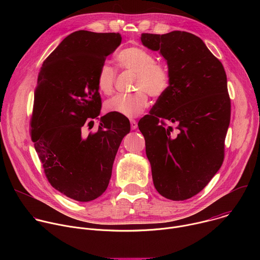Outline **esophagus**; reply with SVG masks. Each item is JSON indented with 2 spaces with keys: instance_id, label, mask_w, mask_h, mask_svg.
<instances>
[{
  "instance_id": "1",
  "label": "esophagus",
  "mask_w": 260,
  "mask_h": 260,
  "mask_svg": "<svg viewBox=\"0 0 260 260\" xmlns=\"http://www.w3.org/2000/svg\"><path fill=\"white\" fill-rule=\"evenodd\" d=\"M131 127H132V129H137L138 122L136 120H134V119H131Z\"/></svg>"
}]
</instances>
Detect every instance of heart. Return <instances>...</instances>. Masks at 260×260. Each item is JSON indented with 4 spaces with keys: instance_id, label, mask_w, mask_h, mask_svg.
Segmentation results:
<instances>
[{
    "instance_id": "b5f03b06",
    "label": "heart",
    "mask_w": 260,
    "mask_h": 260,
    "mask_svg": "<svg viewBox=\"0 0 260 260\" xmlns=\"http://www.w3.org/2000/svg\"><path fill=\"white\" fill-rule=\"evenodd\" d=\"M117 62L121 69L135 72L133 93H119L106 102V110L110 113L133 118L140 115L148 104V93L159 98L169 89L171 74L169 67L155 60L152 52L140 46H129L117 54ZM116 71L108 63H103L96 75V86L105 94L114 88Z\"/></svg>"
}]
</instances>
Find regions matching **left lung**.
I'll list each match as a JSON object with an SVG mask.
<instances>
[{
  "mask_svg": "<svg viewBox=\"0 0 260 260\" xmlns=\"http://www.w3.org/2000/svg\"><path fill=\"white\" fill-rule=\"evenodd\" d=\"M141 41L167 59L171 82L138 126L156 190L184 201L202 191L223 162L231 121L226 73L193 34L143 32ZM166 120L176 124V131Z\"/></svg>",
  "mask_w": 260,
  "mask_h": 260,
  "instance_id": "left-lung-1",
  "label": "left lung"
}]
</instances>
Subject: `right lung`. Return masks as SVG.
Returning <instances> with one entry per match:
<instances>
[{"mask_svg": "<svg viewBox=\"0 0 260 260\" xmlns=\"http://www.w3.org/2000/svg\"><path fill=\"white\" fill-rule=\"evenodd\" d=\"M120 43L119 32H72L43 61L35 89L29 120L35 149L51 186L78 202L105 192L131 131L126 117L108 113L96 132L83 133L102 107L98 71Z\"/></svg>", "mask_w": 260, "mask_h": 260, "instance_id": "obj_1", "label": "right lung"}]
</instances>
